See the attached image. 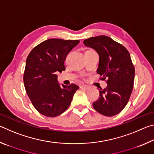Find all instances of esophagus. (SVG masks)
<instances>
[{"label": "esophagus", "instance_id": "1", "mask_svg": "<svg viewBox=\"0 0 154 154\" xmlns=\"http://www.w3.org/2000/svg\"><path fill=\"white\" fill-rule=\"evenodd\" d=\"M80 88H82V89H84V90H88V88H89V86L87 85H80Z\"/></svg>", "mask_w": 154, "mask_h": 154}]
</instances>
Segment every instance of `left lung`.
<instances>
[{
    "mask_svg": "<svg viewBox=\"0 0 154 154\" xmlns=\"http://www.w3.org/2000/svg\"><path fill=\"white\" fill-rule=\"evenodd\" d=\"M99 55L97 73L107 83L99 90V98L92 105L96 111L113 116L123 110L128 102L134 85L135 69L128 51L109 36L100 35L83 41Z\"/></svg>",
    "mask_w": 154,
    "mask_h": 154,
    "instance_id": "1",
    "label": "left lung"
}]
</instances>
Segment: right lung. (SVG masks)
Listing matches in <instances>:
<instances>
[{"label": "right lung", "mask_w": 154, "mask_h": 154, "mask_svg": "<svg viewBox=\"0 0 154 154\" xmlns=\"http://www.w3.org/2000/svg\"><path fill=\"white\" fill-rule=\"evenodd\" d=\"M79 40L50 38L35 47L27 57L24 79L26 92L41 114L56 117L69 108L79 87L74 83L60 87L56 72L65 71L64 62Z\"/></svg>", "instance_id": "1"}]
</instances>
